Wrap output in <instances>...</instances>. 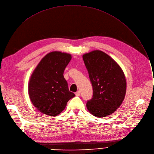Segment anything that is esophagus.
Returning a JSON list of instances; mask_svg holds the SVG:
<instances>
[{"label": "esophagus", "instance_id": "esophagus-1", "mask_svg": "<svg viewBox=\"0 0 154 154\" xmlns=\"http://www.w3.org/2000/svg\"><path fill=\"white\" fill-rule=\"evenodd\" d=\"M75 96H80V91H77L75 93Z\"/></svg>", "mask_w": 154, "mask_h": 154}]
</instances>
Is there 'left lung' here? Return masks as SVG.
I'll use <instances>...</instances> for the list:
<instances>
[{
    "label": "left lung",
    "instance_id": "1",
    "mask_svg": "<svg viewBox=\"0 0 154 154\" xmlns=\"http://www.w3.org/2000/svg\"><path fill=\"white\" fill-rule=\"evenodd\" d=\"M93 94L87 103L90 112L96 117L110 115L124 100L127 82L123 70L114 60L101 50L83 54Z\"/></svg>",
    "mask_w": 154,
    "mask_h": 154
}]
</instances>
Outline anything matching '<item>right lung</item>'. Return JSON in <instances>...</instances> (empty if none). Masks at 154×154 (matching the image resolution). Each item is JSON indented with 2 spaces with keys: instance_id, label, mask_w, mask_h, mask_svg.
<instances>
[{
  "instance_id": "1",
  "label": "right lung",
  "mask_w": 154,
  "mask_h": 154,
  "mask_svg": "<svg viewBox=\"0 0 154 154\" xmlns=\"http://www.w3.org/2000/svg\"><path fill=\"white\" fill-rule=\"evenodd\" d=\"M71 54L54 51L46 54L33 71L28 83L31 101L41 113L57 116L75 96L63 74Z\"/></svg>"
}]
</instances>
